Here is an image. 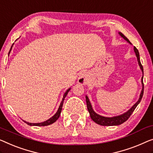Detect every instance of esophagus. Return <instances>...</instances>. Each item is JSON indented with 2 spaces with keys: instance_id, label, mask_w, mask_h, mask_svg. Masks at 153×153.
<instances>
[{
  "instance_id": "esophagus-1",
  "label": "esophagus",
  "mask_w": 153,
  "mask_h": 153,
  "mask_svg": "<svg viewBox=\"0 0 153 153\" xmlns=\"http://www.w3.org/2000/svg\"><path fill=\"white\" fill-rule=\"evenodd\" d=\"M78 81L79 83L83 84V85H85V84L87 83L88 77H87V75H86L85 73H82L80 76H79Z\"/></svg>"
}]
</instances>
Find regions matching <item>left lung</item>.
Returning a JSON list of instances; mask_svg holds the SVG:
<instances>
[{
  "label": "left lung",
  "instance_id": "left-lung-1",
  "mask_svg": "<svg viewBox=\"0 0 153 153\" xmlns=\"http://www.w3.org/2000/svg\"><path fill=\"white\" fill-rule=\"evenodd\" d=\"M119 34H120L123 39L126 40V41H127L128 43H130L129 40L126 38V37L122 34V33L119 32ZM130 44H131V43H130ZM134 52H135V54H136V56H137V61H138L139 65V66H140L141 71H142V72L143 73V66H142V65H141V61H140V58H139V51L135 47H134ZM141 82H142V84H143V88H142V90H141L140 97H139L138 101H137V102L135 104H134V105L132 106V107L130 108V109L128 110V112H126V113L121 114V115H119V116H117V117H105L101 116V115H99V114H97L96 112H94V110H93L92 108V105H91V103H90L89 99H88V97L86 96L85 99H86V103H87V108H88V111H89V112H90V117H91V119L94 121L95 123H97V124H99L101 126H118V125L121 124V123H124L125 121H126L128 119H129L130 115L132 114V112H134V110H135L137 106L138 105V104L139 103H140L141 99H142V97H143V88H143V76H142V78H141Z\"/></svg>",
  "mask_w": 153,
  "mask_h": 153
}]
</instances>
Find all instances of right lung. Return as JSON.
<instances>
[{"mask_svg": "<svg viewBox=\"0 0 153 153\" xmlns=\"http://www.w3.org/2000/svg\"><path fill=\"white\" fill-rule=\"evenodd\" d=\"M12 47H11V48H10V52H9V54H10V51H11V50H12ZM70 88H69V89H68V90H67V91H66V92H65V94H64L63 97V99H62V101H61V104H60V105H59V108L58 110H57L56 113L52 117H51L50 119H48V120L44 121V122L39 123H32L26 122V121H23L24 122H25L26 123H27V124L30 125V126H46L50 125V124H52V123H54L55 121H56L57 120V119H59V117H60V114H61V110H62V107H63V101H64V99H65V98L66 95L68 94V92L70 91Z\"/></svg>", "mask_w": 153, "mask_h": 153, "instance_id": "obj_1", "label": "right lung"}]
</instances>
